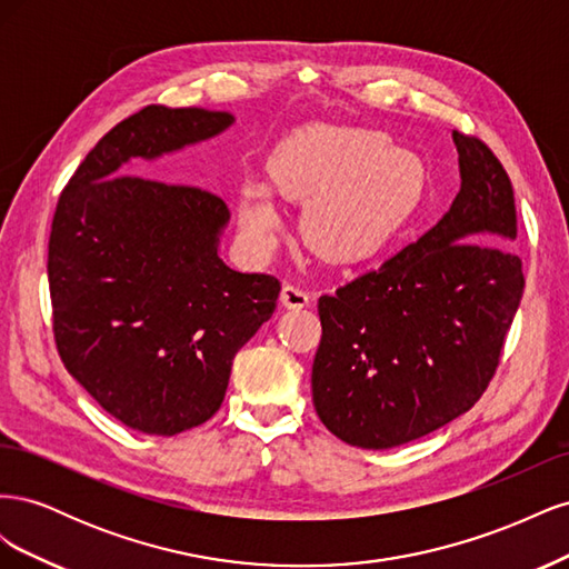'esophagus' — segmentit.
<instances>
[{
	"label": "esophagus",
	"mask_w": 569,
	"mask_h": 569,
	"mask_svg": "<svg viewBox=\"0 0 569 569\" xmlns=\"http://www.w3.org/2000/svg\"><path fill=\"white\" fill-rule=\"evenodd\" d=\"M280 303L295 311V308H306L308 303H311V295L297 284H284L280 291Z\"/></svg>",
	"instance_id": "obj_1"
}]
</instances>
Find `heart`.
<instances>
[{"mask_svg":"<svg viewBox=\"0 0 569 569\" xmlns=\"http://www.w3.org/2000/svg\"><path fill=\"white\" fill-rule=\"evenodd\" d=\"M270 184L282 199L306 203L301 234L308 247L327 261L353 263L403 228L420 201L425 170L416 153L387 147L382 132L311 126L274 151ZM237 216L258 251L280 234L282 218L263 182L242 187Z\"/></svg>","mask_w":569,"mask_h":569,"instance_id":"heart-1","label":"heart"}]
</instances>
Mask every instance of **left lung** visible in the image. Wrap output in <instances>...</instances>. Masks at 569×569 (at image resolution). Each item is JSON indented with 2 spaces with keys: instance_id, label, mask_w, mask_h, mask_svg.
<instances>
[{
  "instance_id": "left-lung-1",
  "label": "left lung",
  "mask_w": 569,
  "mask_h": 569,
  "mask_svg": "<svg viewBox=\"0 0 569 569\" xmlns=\"http://www.w3.org/2000/svg\"><path fill=\"white\" fill-rule=\"evenodd\" d=\"M460 192L416 244L320 297L313 406L335 437L385 451L468 412L496 372L525 274L508 173L453 132Z\"/></svg>"
}]
</instances>
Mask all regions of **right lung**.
I'll return each instance as SVG.
<instances>
[{"mask_svg": "<svg viewBox=\"0 0 569 569\" xmlns=\"http://www.w3.org/2000/svg\"><path fill=\"white\" fill-rule=\"evenodd\" d=\"M230 111L147 107L107 132L59 197L49 237L54 337L66 370L130 429L173 437L226 399L237 351L280 282L220 258L226 201L126 168L213 140Z\"/></svg>", "mask_w": 569, "mask_h": 569, "instance_id": "add662e5", "label": "right lung"}]
</instances>
